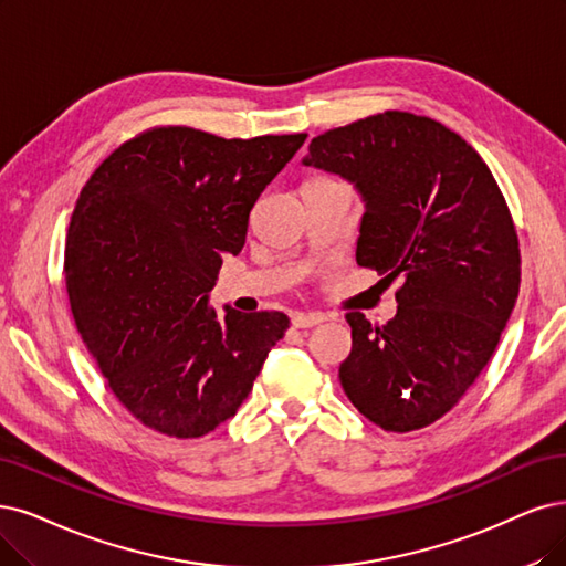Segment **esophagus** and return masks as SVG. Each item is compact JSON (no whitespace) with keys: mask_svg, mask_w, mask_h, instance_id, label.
Wrapping results in <instances>:
<instances>
[{"mask_svg":"<svg viewBox=\"0 0 566 566\" xmlns=\"http://www.w3.org/2000/svg\"><path fill=\"white\" fill-rule=\"evenodd\" d=\"M291 322H294L296 328H310V326H317V324L326 322V315H322V312H296Z\"/></svg>","mask_w":566,"mask_h":566,"instance_id":"esophagus-1","label":"esophagus"}]
</instances>
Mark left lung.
I'll return each instance as SVG.
<instances>
[{"mask_svg":"<svg viewBox=\"0 0 566 566\" xmlns=\"http://www.w3.org/2000/svg\"><path fill=\"white\" fill-rule=\"evenodd\" d=\"M303 165L357 186V263L399 280L396 315L347 312L340 385L385 431L424 429L452 410L499 345L517 301L520 247L485 160L427 116L385 112L310 142Z\"/></svg>","mask_w":566,"mask_h":566,"instance_id":"left-lung-1","label":"left lung"}]
</instances>
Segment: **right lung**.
<instances>
[{"label":"right lung","mask_w":566,"mask_h":566,"mask_svg":"<svg viewBox=\"0 0 566 566\" xmlns=\"http://www.w3.org/2000/svg\"><path fill=\"white\" fill-rule=\"evenodd\" d=\"M223 139L186 125L151 128L81 188L65 277L76 328L116 399L172 438L233 417L289 317L209 307L223 256H238L249 212L305 142Z\"/></svg>","instance_id":"right-lung-1"}]
</instances>
